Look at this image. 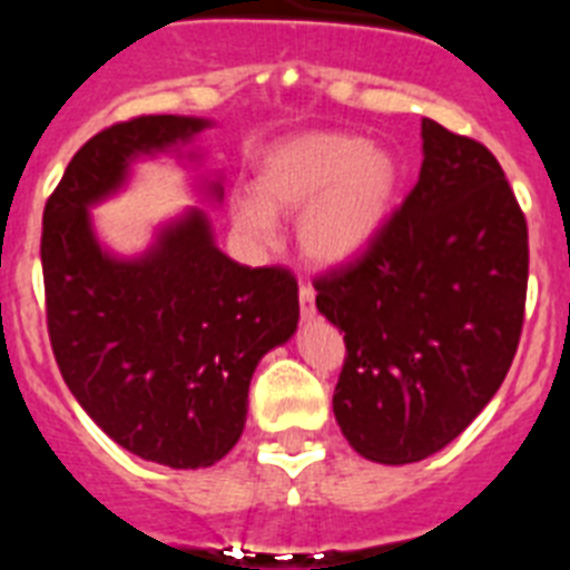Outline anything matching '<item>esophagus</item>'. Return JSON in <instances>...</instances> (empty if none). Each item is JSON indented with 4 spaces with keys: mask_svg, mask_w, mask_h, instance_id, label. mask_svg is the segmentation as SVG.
Listing matches in <instances>:
<instances>
[{
    "mask_svg": "<svg viewBox=\"0 0 570 570\" xmlns=\"http://www.w3.org/2000/svg\"><path fill=\"white\" fill-rule=\"evenodd\" d=\"M299 314L302 320H314L316 314V291L311 285H299Z\"/></svg>",
    "mask_w": 570,
    "mask_h": 570,
    "instance_id": "obj_1",
    "label": "esophagus"
}]
</instances>
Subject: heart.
Wrapping results in <instances>:
<instances>
[{
    "label": "heart",
    "instance_id": "obj_1",
    "mask_svg": "<svg viewBox=\"0 0 570 570\" xmlns=\"http://www.w3.org/2000/svg\"><path fill=\"white\" fill-rule=\"evenodd\" d=\"M400 185L396 159L351 134H302L259 156L250 194L230 216L242 236L268 242L274 214H294L296 242L311 262H351L385 228Z\"/></svg>",
    "mask_w": 570,
    "mask_h": 570
}]
</instances>
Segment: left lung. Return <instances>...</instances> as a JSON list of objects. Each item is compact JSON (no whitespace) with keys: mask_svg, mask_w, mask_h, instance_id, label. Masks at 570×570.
<instances>
[{"mask_svg":"<svg viewBox=\"0 0 570 570\" xmlns=\"http://www.w3.org/2000/svg\"><path fill=\"white\" fill-rule=\"evenodd\" d=\"M422 170L385 228L314 279L345 334L334 414L356 454L405 465L460 436L520 345L528 223L497 156L422 119Z\"/></svg>","mask_w":570,"mask_h":570,"instance_id":"left-lung-1","label":"left lung"}]
</instances>
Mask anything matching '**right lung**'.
Listing matches in <instances>:
<instances>
[{
	"mask_svg": "<svg viewBox=\"0 0 570 570\" xmlns=\"http://www.w3.org/2000/svg\"><path fill=\"white\" fill-rule=\"evenodd\" d=\"M194 116H134L90 136L48 196L42 274L59 374L114 442L170 468H208L245 428L254 367L296 331L288 268H248L194 210L142 259H114L88 205L122 185L139 154L188 142Z\"/></svg>",
	"mask_w": 570,
	"mask_h": 570,
	"instance_id": "1",
	"label": "right lung"
}]
</instances>
